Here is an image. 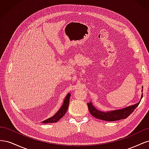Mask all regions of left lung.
<instances>
[{
    "label": "left lung",
    "instance_id": "left-lung-1",
    "mask_svg": "<svg viewBox=\"0 0 149 149\" xmlns=\"http://www.w3.org/2000/svg\"><path fill=\"white\" fill-rule=\"evenodd\" d=\"M142 94L141 96V99L143 97ZM140 102H141V101L135 104L134 105L125 107L124 109H121L119 110H113L107 112H103L97 109L96 108L94 107V106L92 104L91 102L88 103V106L89 112L92 116L94 117V118H96L98 119L106 121H116L127 118L128 116L130 115V114L132 113L135 109L139 106Z\"/></svg>",
    "mask_w": 149,
    "mask_h": 149
}]
</instances>
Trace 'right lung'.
Instances as JSON below:
<instances>
[{
  "label": "right lung",
  "instance_id": "obj_1",
  "mask_svg": "<svg viewBox=\"0 0 149 149\" xmlns=\"http://www.w3.org/2000/svg\"><path fill=\"white\" fill-rule=\"evenodd\" d=\"M71 96V94L68 93L66 95V97L64 100V102L62 106L60 107V109L58 110L56 113L52 116V118H49L45 120L42 122V123L44 124H47V123H56L58 120H59L61 118L65 116L66 112L68 110V108L69 106V102H70V97Z\"/></svg>",
  "mask_w": 149,
  "mask_h": 149
}]
</instances>
